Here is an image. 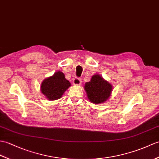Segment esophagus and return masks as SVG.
I'll return each mask as SVG.
<instances>
[{
  "label": "esophagus",
  "mask_w": 159,
  "mask_h": 159,
  "mask_svg": "<svg viewBox=\"0 0 159 159\" xmlns=\"http://www.w3.org/2000/svg\"><path fill=\"white\" fill-rule=\"evenodd\" d=\"M81 83H82V80L79 78H77V77H75L73 79V84H75V85H79V84H81Z\"/></svg>",
  "instance_id": "34e87169"
}]
</instances>
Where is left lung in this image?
<instances>
[{
	"label": "left lung",
	"instance_id": "obj_1",
	"mask_svg": "<svg viewBox=\"0 0 159 159\" xmlns=\"http://www.w3.org/2000/svg\"><path fill=\"white\" fill-rule=\"evenodd\" d=\"M87 96L94 104H102L107 100L111 94L112 87L101 76L96 75L92 76L90 82L84 85Z\"/></svg>",
	"mask_w": 159,
	"mask_h": 159
}]
</instances>
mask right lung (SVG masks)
Listing matches in <instances>:
<instances>
[{"label":"right lung","mask_w":159,"mask_h":159,"mask_svg":"<svg viewBox=\"0 0 159 159\" xmlns=\"http://www.w3.org/2000/svg\"><path fill=\"white\" fill-rule=\"evenodd\" d=\"M70 85V83L66 79L64 74L58 71L53 76L44 80L40 88L41 92L48 99L55 100L60 99Z\"/></svg>","instance_id":"add662e5"}]
</instances>
